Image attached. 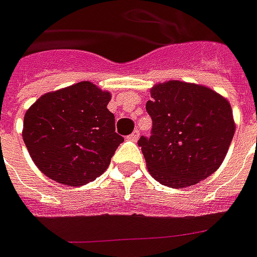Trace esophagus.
<instances>
[{
  "mask_svg": "<svg viewBox=\"0 0 257 257\" xmlns=\"http://www.w3.org/2000/svg\"><path fill=\"white\" fill-rule=\"evenodd\" d=\"M140 136H141V131L138 130V128H136V130H134V131H133V133H131L130 140L138 141V138H140Z\"/></svg>",
  "mask_w": 257,
  "mask_h": 257,
  "instance_id": "esophagus-1",
  "label": "esophagus"
}]
</instances>
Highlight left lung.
I'll return each instance as SVG.
<instances>
[{"label": "left lung", "mask_w": 257, "mask_h": 257, "mask_svg": "<svg viewBox=\"0 0 257 257\" xmlns=\"http://www.w3.org/2000/svg\"><path fill=\"white\" fill-rule=\"evenodd\" d=\"M150 137L138 145L150 175L163 186L184 188L213 175L234 136L230 104L200 85L169 81L150 90Z\"/></svg>", "instance_id": "obj_1"}]
</instances>
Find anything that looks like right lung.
Masks as SVG:
<instances>
[{"mask_svg":"<svg viewBox=\"0 0 257 257\" xmlns=\"http://www.w3.org/2000/svg\"><path fill=\"white\" fill-rule=\"evenodd\" d=\"M111 94L82 81L43 94L26 112L23 140L36 167L66 186L103 175L124 138L108 111Z\"/></svg>","mask_w":257,"mask_h":257,"instance_id":"right-lung-1","label":"right lung"}]
</instances>
